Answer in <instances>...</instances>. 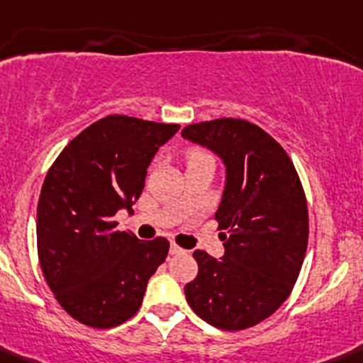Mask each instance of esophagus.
<instances>
[{"label": "esophagus", "instance_id": "34e87169", "mask_svg": "<svg viewBox=\"0 0 363 363\" xmlns=\"http://www.w3.org/2000/svg\"><path fill=\"white\" fill-rule=\"evenodd\" d=\"M169 252H171V255H177V253H183V252H185V250H183L182 246H178L177 242H171V250H169Z\"/></svg>", "mask_w": 363, "mask_h": 363}]
</instances>
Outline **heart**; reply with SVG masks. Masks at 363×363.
<instances>
[{"instance_id":"1","label":"heart","mask_w":363,"mask_h":363,"mask_svg":"<svg viewBox=\"0 0 363 363\" xmlns=\"http://www.w3.org/2000/svg\"><path fill=\"white\" fill-rule=\"evenodd\" d=\"M211 159L206 152L203 150H197V148H192V150L186 152V164H194V162H199V160H206Z\"/></svg>"}]
</instances>
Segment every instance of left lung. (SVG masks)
Masks as SVG:
<instances>
[{
	"instance_id": "1",
	"label": "left lung",
	"mask_w": 363,
	"mask_h": 363,
	"mask_svg": "<svg viewBox=\"0 0 363 363\" xmlns=\"http://www.w3.org/2000/svg\"><path fill=\"white\" fill-rule=\"evenodd\" d=\"M183 138L211 148L227 167L215 213L225 255L196 250V278L185 297L199 318L222 330H245L289 298L308 250L306 194L281 145L242 118L190 124Z\"/></svg>"
}]
</instances>
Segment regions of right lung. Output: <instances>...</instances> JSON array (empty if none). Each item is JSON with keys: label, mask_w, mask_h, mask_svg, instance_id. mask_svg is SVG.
Instances as JSON below:
<instances>
[{"label": "right lung", "mask_w": 363, "mask_h": 363, "mask_svg": "<svg viewBox=\"0 0 363 363\" xmlns=\"http://www.w3.org/2000/svg\"><path fill=\"white\" fill-rule=\"evenodd\" d=\"M127 115H108L65 147L45 177L36 245L45 281L80 323L111 328L133 318L169 241H140L117 230L118 209L133 211L148 164L177 130Z\"/></svg>", "instance_id": "right-lung-1"}]
</instances>
